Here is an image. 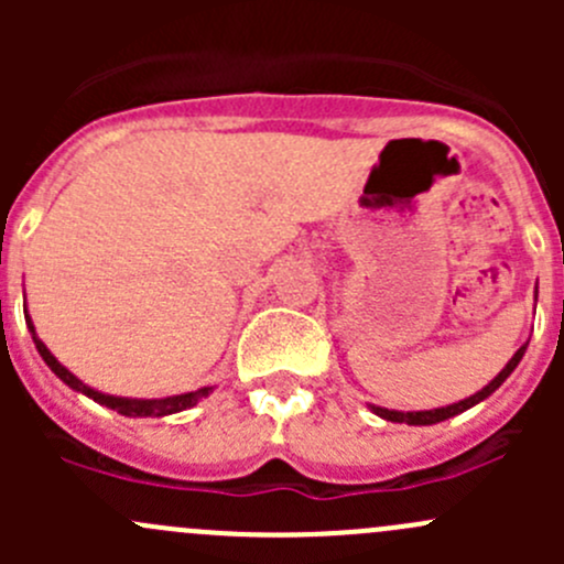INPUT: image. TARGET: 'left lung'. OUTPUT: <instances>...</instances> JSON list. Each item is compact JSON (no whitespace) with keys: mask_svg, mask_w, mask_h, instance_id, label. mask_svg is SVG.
<instances>
[{"mask_svg":"<svg viewBox=\"0 0 564 564\" xmlns=\"http://www.w3.org/2000/svg\"><path fill=\"white\" fill-rule=\"evenodd\" d=\"M524 351H527V344L521 346V349L516 351L513 357H510V362H508V366H505L502 371H499L497 377H494L491 382L486 384V388H482L480 392H475V395L464 398V401H458V403H451V406H442V409H429V412H395V409L371 406V412H373V414H379V417L390 420V423H406V425H434V423H442V420H447V417H456V414L466 412V409H469V406H475V403H480L482 398H488V395H491V392L497 390L499 384H502L505 379H508L510 373L516 371V366H519V362H521V357H524Z\"/></svg>","mask_w":564,"mask_h":564,"instance_id":"1","label":"left lung"}]
</instances>
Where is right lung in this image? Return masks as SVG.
Listing matches in <instances>:
<instances>
[{
    "instance_id": "1",
    "label": "right lung",
    "mask_w": 564,
    "mask_h": 564,
    "mask_svg": "<svg viewBox=\"0 0 564 564\" xmlns=\"http://www.w3.org/2000/svg\"><path fill=\"white\" fill-rule=\"evenodd\" d=\"M26 327H30L32 333V340H35L40 357L45 360V366L51 368V371L56 373V377L62 379V382L67 384V388L84 392V395H89L93 401L104 403V406L113 409V412L124 414V417H163V414H174V412H182V409H191L196 406L198 401H202L204 395H209V390L213 388H202V390H193V392H182V395H169V398H152V401H141V398H117V395H106V392H98L93 388H87V384L82 382V379L73 377L70 371H67L65 366H59V360H56L54 355H51L48 349H45L43 340L37 338L35 333V324L30 322V314H26Z\"/></svg>"
}]
</instances>
